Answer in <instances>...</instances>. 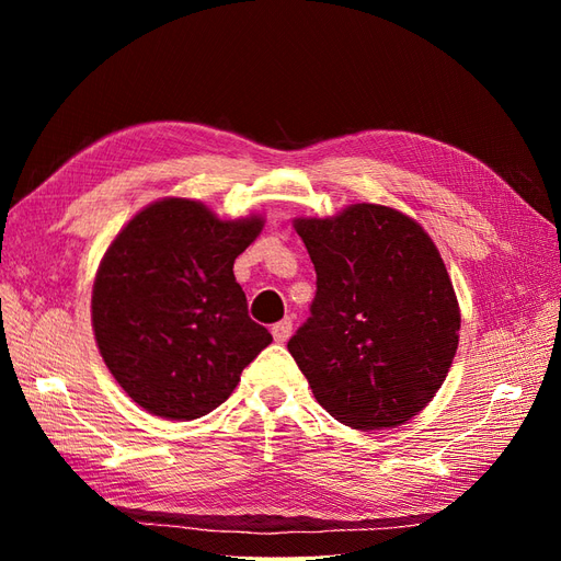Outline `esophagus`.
<instances>
[{"instance_id": "34e87169", "label": "esophagus", "mask_w": 561, "mask_h": 561, "mask_svg": "<svg viewBox=\"0 0 561 561\" xmlns=\"http://www.w3.org/2000/svg\"><path fill=\"white\" fill-rule=\"evenodd\" d=\"M271 334H274V339L278 344H283V342H287V339H290V334H293V320L290 318H283V320H278L274 328H271Z\"/></svg>"}]
</instances>
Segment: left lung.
I'll list each match as a JSON object with an SVG mask.
<instances>
[{"mask_svg":"<svg viewBox=\"0 0 561 561\" xmlns=\"http://www.w3.org/2000/svg\"><path fill=\"white\" fill-rule=\"evenodd\" d=\"M295 229L316 266V297L287 351L316 400L358 431L410 421L443 386L461 330L431 236L375 203L295 219Z\"/></svg>","mask_w":561,"mask_h":561,"instance_id":"1","label":"left lung"}]
</instances>
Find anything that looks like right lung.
Returning a JSON list of instances; mask_svg holds the SVG:
<instances>
[{
  "instance_id": "1",
  "label": "right lung",
  "mask_w": 561,
  "mask_h": 561,
  "mask_svg": "<svg viewBox=\"0 0 561 561\" xmlns=\"http://www.w3.org/2000/svg\"><path fill=\"white\" fill-rule=\"evenodd\" d=\"M260 231V217L222 222L198 201L163 198L105 252L91 301L95 342L118 386L149 414L206 416L271 344L233 276Z\"/></svg>"
}]
</instances>
